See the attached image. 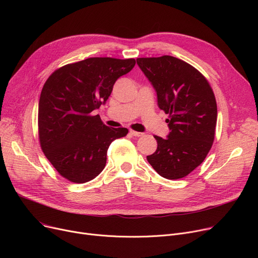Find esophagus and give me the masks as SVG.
I'll use <instances>...</instances> for the list:
<instances>
[{"instance_id": "obj_1", "label": "esophagus", "mask_w": 258, "mask_h": 258, "mask_svg": "<svg viewBox=\"0 0 258 258\" xmlns=\"http://www.w3.org/2000/svg\"><path fill=\"white\" fill-rule=\"evenodd\" d=\"M130 134L132 135V136H134V137H141V136H143V133H140V132H136V131H133V130H131L130 131Z\"/></svg>"}]
</instances>
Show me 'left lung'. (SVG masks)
I'll list each match as a JSON object with an SVG mask.
<instances>
[{
  "label": "left lung",
  "mask_w": 258,
  "mask_h": 258,
  "mask_svg": "<svg viewBox=\"0 0 258 258\" xmlns=\"http://www.w3.org/2000/svg\"><path fill=\"white\" fill-rule=\"evenodd\" d=\"M137 63L157 93L158 106L169 115V134L155 136L157 151L146 159L161 177L184 178L212 146L218 117L213 91L196 68L177 57H142Z\"/></svg>",
  "instance_id": "1"
}]
</instances>
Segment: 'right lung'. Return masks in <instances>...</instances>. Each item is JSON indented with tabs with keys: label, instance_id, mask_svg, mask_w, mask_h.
Returning <instances> with one entry per match:
<instances>
[{
	"label": "right lung",
	"instance_id": "obj_1",
	"mask_svg": "<svg viewBox=\"0 0 258 258\" xmlns=\"http://www.w3.org/2000/svg\"><path fill=\"white\" fill-rule=\"evenodd\" d=\"M134 58L91 57L54 71L38 102L40 147L63 178L86 183L103 170L110 144L128 133L108 127L99 115L116 80L135 67Z\"/></svg>",
	"mask_w": 258,
	"mask_h": 258
}]
</instances>
